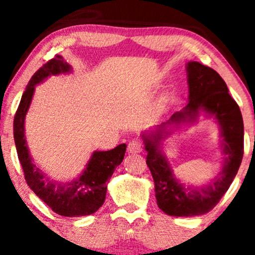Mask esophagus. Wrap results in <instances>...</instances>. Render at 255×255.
<instances>
[{
  "instance_id": "34e87169",
  "label": "esophagus",
  "mask_w": 255,
  "mask_h": 255,
  "mask_svg": "<svg viewBox=\"0 0 255 255\" xmlns=\"http://www.w3.org/2000/svg\"><path fill=\"white\" fill-rule=\"evenodd\" d=\"M128 153H140L142 151V144L139 140H131L128 144Z\"/></svg>"
}]
</instances>
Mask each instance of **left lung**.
I'll return each mask as SVG.
<instances>
[{"label":"left lung","instance_id":"left-lung-1","mask_svg":"<svg viewBox=\"0 0 255 255\" xmlns=\"http://www.w3.org/2000/svg\"><path fill=\"white\" fill-rule=\"evenodd\" d=\"M188 104L150 134H142L146 164L154 181L157 205L163 212L175 217H192L211 211L225 194L238 174L244 157V120L238 103L229 95L227 84L215 69L191 61L187 63ZM200 112L213 116L221 128L225 160L222 170L209 185L189 187L173 174L160 142L168 127L194 123Z\"/></svg>","mask_w":255,"mask_h":255}]
</instances>
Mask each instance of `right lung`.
<instances>
[{
    "label": "right lung",
    "mask_w": 255,
    "mask_h": 255,
    "mask_svg": "<svg viewBox=\"0 0 255 255\" xmlns=\"http://www.w3.org/2000/svg\"><path fill=\"white\" fill-rule=\"evenodd\" d=\"M71 71V64L67 63L62 56L56 55L34 73L14 116V141L25 180L34 194L57 215L80 217L92 215L104 204L107 183L114 170L124 160L127 146L121 144L110 151H95L83 174L71 182L62 183L50 180L32 162L25 139V118L33 97L34 87L48 77Z\"/></svg>",
    "instance_id": "add662e5"
}]
</instances>
